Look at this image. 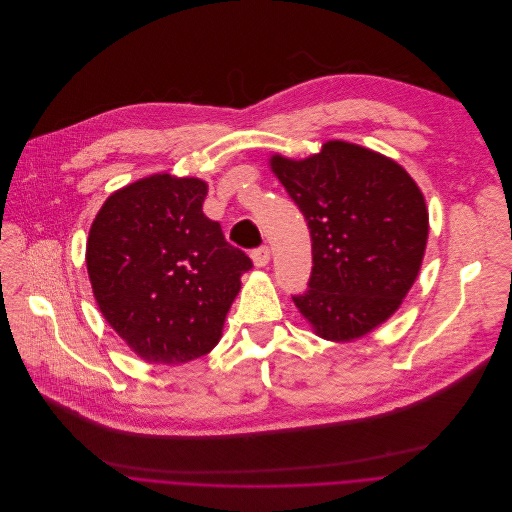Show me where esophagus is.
I'll list each match as a JSON object with an SVG mask.
<instances>
[{
	"label": "esophagus",
	"instance_id": "esophagus-1",
	"mask_svg": "<svg viewBox=\"0 0 512 512\" xmlns=\"http://www.w3.org/2000/svg\"><path fill=\"white\" fill-rule=\"evenodd\" d=\"M252 260H254V266L262 268L270 262V248L268 246H260L256 250H252Z\"/></svg>",
	"mask_w": 512,
	"mask_h": 512
}]
</instances>
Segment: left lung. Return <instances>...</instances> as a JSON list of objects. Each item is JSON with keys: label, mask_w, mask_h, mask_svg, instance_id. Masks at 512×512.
Instances as JSON below:
<instances>
[{"label": "left lung", "mask_w": 512, "mask_h": 512, "mask_svg": "<svg viewBox=\"0 0 512 512\" xmlns=\"http://www.w3.org/2000/svg\"><path fill=\"white\" fill-rule=\"evenodd\" d=\"M270 165L311 232V278L292 294L300 315L329 341L367 335L418 278L428 242L420 187L395 161L343 141Z\"/></svg>", "instance_id": "obj_1"}]
</instances>
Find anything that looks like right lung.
Segmentation results:
<instances>
[{
  "instance_id": "add662e5",
  "label": "right lung",
  "mask_w": 512,
  "mask_h": 512,
  "mask_svg": "<svg viewBox=\"0 0 512 512\" xmlns=\"http://www.w3.org/2000/svg\"><path fill=\"white\" fill-rule=\"evenodd\" d=\"M208 185L151 175L113 193L92 222L86 266L107 323L145 361L210 353L252 260L201 206Z\"/></svg>"
}]
</instances>
